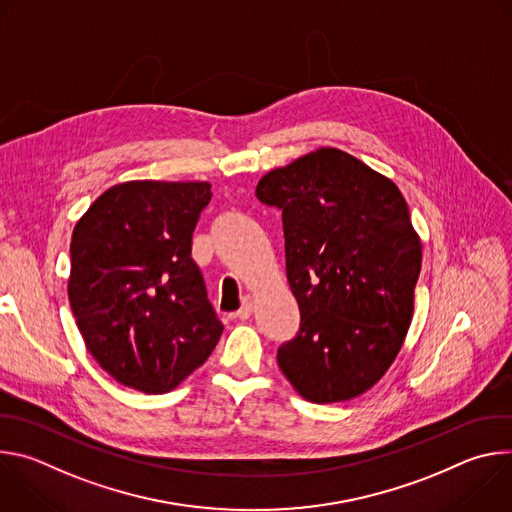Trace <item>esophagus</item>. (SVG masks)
I'll return each mask as SVG.
<instances>
[{"label":"esophagus","mask_w":512,"mask_h":512,"mask_svg":"<svg viewBox=\"0 0 512 512\" xmlns=\"http://www.w3.org/2000/svg\"><path fill=\"white\" fill-rule=\"evenodd\" d=\"M251 314H253V300L247 296V298L243 300L239 312H237V318H239V320H247Z\"/></svg>","instance_id":"1"}]
</instances>
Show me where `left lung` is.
<instances>
[{
  "label": "left lung",
  "mask_w": 512,
  "mask_h": 512,
  "mask_svg": "<svg viewBox=\"0 0 512 512\" xmlns=\"http://www.w3.org/2000/svg\"><path fill=\"white\" fill-rule=\"evenodd\" d=\"M257 198L281 210L298 334L277 364L312 403L369 391L413 316L421 243L399 188L354 156L320 148L265 174Z\"/></svg>",
  "instance_id": "left-lung-1"
}]
</instances>
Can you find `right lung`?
Here are the masks:
<instances>
[{
	"mask_svg": "<svg viewBox=\"0 0 512 512\" xmlns=\"http://www.w3.org/2000/svg\"><path fill=\"white\" fill-rule=\"evenodd\" d=\"M210 198L208 182L117 184L72 233V314L93 358L125 387L172 391L223 334L190 255Z\"/></svg>",
	"mask_w": 512,
	"mask_h": 512,
	"instance_id": "add662e5",
	"label": "right lung"
}]
</instances>
